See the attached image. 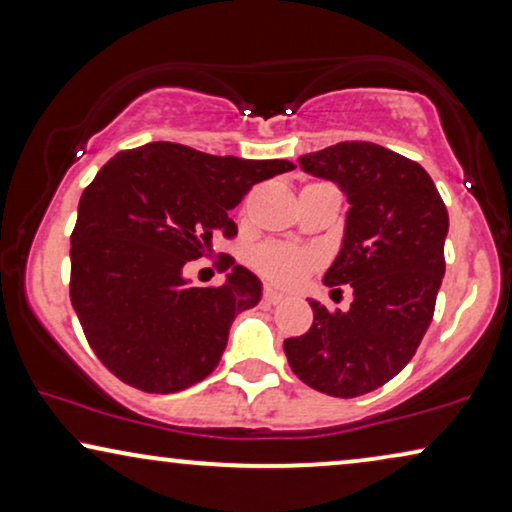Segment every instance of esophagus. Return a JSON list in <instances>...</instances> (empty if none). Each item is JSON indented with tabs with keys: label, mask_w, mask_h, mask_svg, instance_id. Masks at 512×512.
<instances>
[{
	"label": "esophagus",
	"mask_w": 512,
	"mask_h": 512,
	"mask_svg": "<svg viewBox=\"0 0 512 512\" xmlns=\"http://www.w3.org/2000/svg\"><path fill=\"white\" fill-rule=\"evenodd\" d=\"M262 299H264V304H280V301H283V294L273 290V287H264Z\"/></svg>",
	"instance_id": "esophagus-1"
}]
</instances>
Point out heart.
Segmentation results:
<instances>
[{
	"instance_id": "obj_1",
	"label": "heart",
	"mask_w": 512,
	"mask_h": 512,
	"mask_svg": "<svg viewBox=\"0 0 512 512\" xmlns=\"http://www.w3.org/2000/svg\"><path fill=\"white\" fill-rule=\"evenodd\" d=\"M253 266L259 276L273 285L292 287L299 285L313 271L315 257L308 250L287 243H269L253 255Z\"/></svg>"
}]
</instances>
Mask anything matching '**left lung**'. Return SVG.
I'll return each mask as SVG.
<instances>
[{
    "mask_svg": "<svg viewBox=\"0 0 512 512\" xmlns=\"http://www.w3.org/2000/svg\"><path fill=\"white\" fill-rule=\"evenodd\" d=\"M299 164L350 201L325 285H350L355 299L345 313L308 301L311 329L285 338L283 348L308 387L362 397L397 376L427 334L445 273L448 208L420 164L378 143L343 141Z\"/></svg>",
    "mask_w": 512,
    "mask_h": 512,
    "instance_id": "8db88e82",
    "label": "left lung"
}]
</instances>
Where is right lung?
<instances>
[{
	"mask_svg": "<svg viewBox=\"0 0 512 512\" xmlns=\"http://www.w3.org/2000/svg\"><path fill=\"white\" fill-rule=\"evenodd\" d=\"M287 160L215 157L155 141L122 150L83 190L71 232V306L99 362L150 394L204 380L225 352L236 313L262 299L257 276L220 257L218 287L183 271L234 239L229 211L250 187L292 171Z\"/></svg>",
	"mask_w": 512,
	"mask_h": 512,
	"instance_id": "right-lung-1",
	"label": "right lung"
}]
</instances>
